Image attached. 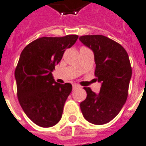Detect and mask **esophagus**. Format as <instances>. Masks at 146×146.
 Listing matches in <instances>:
<instances>
[{
    "label": "esophagus",
    "mask_w": 146,
    "mask_h": 146,
    "mask_svg": "<svg viewBox=\"0 0 146 146\" xmlns=\"http://www.w3.org/2000/svg\"><path fill=\"white\" fill-rule=\"evenodd\" d=\"M78 87V85L76 84H73V88H77Z\"/></svg>",
    "instance_id": "1"
}]
</instances>
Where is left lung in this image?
Here are the masks:
<instances>
[{"label": "left lung", "mask_w": 146, "mask_h": 146, "mask_svg": "<svg viewBox=\"0 0 146 146\" xmlns=\"http://www.w3.org/2000/svg\"><path fill=\"white\" fill-rule=\"evenodd\" d=\"M94 52L95 75L102 83L95 94L84 88L87 98L80 104L83 116L93 124L107 123L117 116L126 102L132 70L128 54L121 45L102 35H85L79 38Z\"/></svg>", "instance_id": "left-lung-1"}]
</instances>
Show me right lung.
Here are the masks:
<instances>
[{
  "label": "right lung",
  "instance_id": "1",
  "mask_svg": "<svg viewBox=\"0 0 146 146\" xmlns=\"http://www.w3.org/2000/svg\"><path fill=\"white\" fill-rule=\"evenodd\" d=\"M77 38V35L44 36L31 42L21 53L15 71L18 98L24 113L40 127H52L62 118L72 85L55 82L52 71Z\"/></svg>",
  "mask_w": 146,
  "mask_h": 146
}]
</instances>
